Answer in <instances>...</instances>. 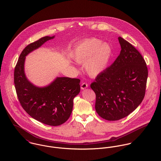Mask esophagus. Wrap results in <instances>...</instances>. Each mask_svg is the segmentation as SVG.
Listing matches in <instances>:
<instances>
[{
  "label": "esophagus",
  "instance_id": "34e87169",
  "mask_svg": "<svg viewBox=\"0 0 161 161\" xmlns=\"http://www.w3.org/2000/svg\"><path fill=\"white\" fill-rule=\"evenodd\" d=\"M88 85L86 83H85V82L81 83V88L82 90H84V89L88 88Z\"/></svg>",
  "mask_w": 161,
  "mask_h": 161
}]
</instances>
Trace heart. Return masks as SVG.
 <instances>
[{
	"label": "heart",
	"mask_w": 161,
	"mask_h": 161,
	"mask_svg": "<svg viewBox=\"0 0 161 161\" xmlns=\"http://www.w3.org/2000/svg\"><path fill=\"white\" fill-rule=\"evenodd\" d=\"M112 55L109 44L97 38L85 40L76 48L75 60L79 64H85L86 72L95 76L102 73L107 67Z\"/></svg>",
	"instance_id": "b5f03b06"
}]
</instances>
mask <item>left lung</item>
I'll return each mask as SVG.
<instances>
[{
    "label": "left lung",
    "instance_id": "obj_1",
    "mask_svg": "<svg viewBox=\"0 0 161 161\" xmlns=\"http://www.w3.org/2000/svg\"><path fill=\"white\" fill-rule=\"evenodd\" d=\"M118 40L119 55L90 85L96 95V111L108 121L125 118L137 108L145 96L148 76L139 52L122 37Z\"/></svg>",
    "mask_w": 161,
    "mask_h": 161
}]
</instances>
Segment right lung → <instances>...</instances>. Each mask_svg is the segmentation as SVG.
I'll return each mask as SVG.
<instances>
[{"label":"right lung","instance_id":"add662e5","mask_svg":"<svg viewBox=\"0 0 161 161\" xmlns=\"http://www.w3.org/2000/svg\"><path fill=\"white\" fill-rule=\"evenodd\" d=\"M53 36H43L28 45L22 52L14 69L17 95L23 109L33 119L47 125L57 126L69 118L73 99L80 92V80L57 78L49 86L38 88L30 83L24 73L25 56Z\"/></svg>","mask_w":161,"mask_h":161}]
</instances>
